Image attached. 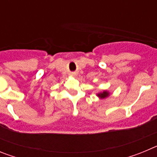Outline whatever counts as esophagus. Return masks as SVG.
<instances>
[{
  "label": "esophagus",
  "instance_id": "34e87169",
  "mask_svg": "<svg viewBox=\"0 0 157 157\" xmlns=\"http://www.w3.org/2000/svg\"><path fill=\"white\" fill-rule=\"evenodd\" d=\"M72 75H73V74H72Z\"/></svg>",
  "mask_w": 157,
  "mask_h": 157
}]
</instances>
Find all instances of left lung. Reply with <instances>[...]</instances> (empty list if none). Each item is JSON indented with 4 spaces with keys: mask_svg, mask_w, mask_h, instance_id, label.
Here are the masks:
<instances>
[{
    "mask_svg": "<svg viewBox=\"0 0 157 157\" xmlns=\"http://www.w3.org/2000/svg\"><path fill=\"white\" fill-rule=\"evenodd\" d=\"M109 95H110L109 92H108V91H106V90L103 91V92L98 93V94H97V96H98V98H101V99H105V98H108Z\"/></svg>",
    "mask_w": 157,
    "mask_h": 157,
    "instance_id": "obj_1",
    "label": "left lung"
}]
</instances>
